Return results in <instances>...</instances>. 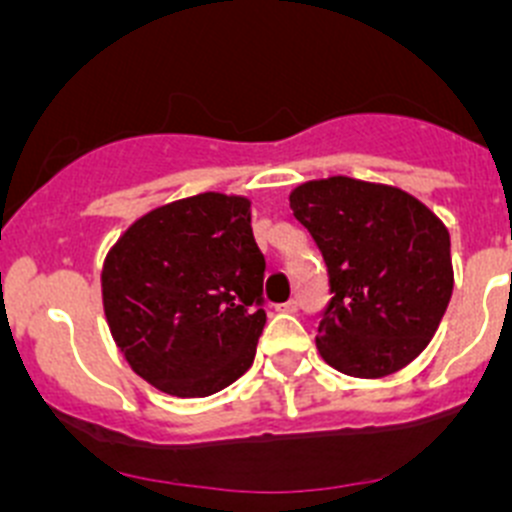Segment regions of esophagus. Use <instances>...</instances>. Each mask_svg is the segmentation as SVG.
Segmentation results:
<instances>
[{"label": "esophagus", "instance_id": "esophagus-1", "mask_svg": "<svg viewBox=\"0 0 512 512\" xmlns=\"http://www.w3.org/2000/svg\"><path fill=\"white\" fill-rule=\"evenodd\" d=\"M298 308H300L298 300H288V303L278 305V310H283V313H298Z\"/></svg>", "mask_w": 512, "mask_h": 512}]
</instances>
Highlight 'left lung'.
<instances>
[{"instance_id": "left-lung-1", "label": "left lung", "mask_w": 512, "mask_h": 512, "mask_svg": "<svg viewBox=\"0 0 512 512\" xmlns=\"http://www.w3.org/2000/svg\"><path fill=\"white\" fill-rule=\"evenodd\" d=\"M331 275V305L315 346L356 379L404 369L437 333L455 288L450 229L391 184L328 176L290 191Z\"/></svg>"}]
</instances>
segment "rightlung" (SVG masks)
<instances>
[{"mask_svg":"<svg viewBox=\"0 0 512 512\" xmlns=\"http://www.w3.org/2000/svg\"><path fill=\"white\" fill-rule=\"evenodd\" d=\"M252 199L202 191L138 217L103 260L105 321L133 371L199 399L250 369L265 328Z\"/></svg>","mask_w":512,"mask_h":512,"instance_id":"obj_1","label":"right lung"}]
</instances>
